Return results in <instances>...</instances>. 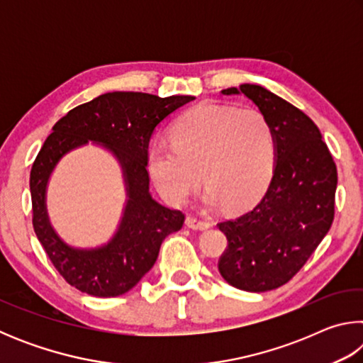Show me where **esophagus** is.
<instances>
[{"mask_svg":"<svg viewBox=\"0 0 363 363\" xmlns=\"http://www.w3.org/2000/svg\"><path fill=\"white\" fill-rule=\"evenodd\" d=\"M186 225L190 227V229H194V230H206V229H210L211 224L208 223V220H203L200 218L187 216L186 218Z\"/></svg>","mask_w":363,"mask_h":363,"instance_id":"34e87169","label":"esophagus"}]
</instances>
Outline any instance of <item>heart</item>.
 Returning <instances> with one entry per match:
<instances>
[{
  "label": "heart",
  "instance_id": "obj_1",
  "mask_svg": "<svg viewBox=\"0 0 363 363\" xmlns=\"http://www.w3.org/2000/svg\"><path fill=\"white\" fill-rule=\"evenodd\" d=\"M171 145L149 152V171L160 194L181 205L199 187L206 200L232 210L248 206L262 194L275 163V138L261 110L205 102L171 128Z\"/></svg>",
  "mask_w": 363,
  "mask_h": 363
}]
</instances>
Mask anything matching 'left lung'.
I'll list each match as a JSON object with an SVG mask.
<instances>
[{"instance_id": "left-lung-1", "label": "left lung", "mask_w": 363, "mask_h": 363, "mask_svg": "<svg viewBox=\"0 0 363 363\" xmlns=\"http://www.w3.org/2000/svg\"><path fill=\"white\" fill-rule=\"evenodd\" d=\"M220 93L247 96L266 115L275 167L255 208L218 224L227 237L218 269L238 290H275L299 272L333 224L336 164L315 123L290 102L257 84Z\"/></svg>"}]
</instances>
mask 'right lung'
<instances>
[{
  "mask_svg": "<svg viewBox=\"0 0 363 363\" xmlns=\"http://www.w3.org/2000/svg\"><path fill=\"white\" fill-rule=\"evenodd\" d=\"M194 99L115 91L72 108L52 126L30 171L32 220L36 237L67 284L91 296L125 294L155 264L164 238L181 229L184 213L152 199L147 163L153 130ZM88 140L106 145L121 162L128 201L112 241L96 250H78L60 241L48 224L45 186L58 160Z\"/></svg>",
  "mask_w": 363,
  "mask_h": 363,
  "instance_id": "1",
  "label": "right lung"
}]
</instances>
